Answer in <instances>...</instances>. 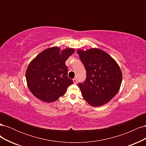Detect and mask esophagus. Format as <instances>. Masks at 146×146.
I'll use <instances>...</instances> for the list:
<instances>
[{
    "instance_id": "esophagus-1",
    "label": "esophagus",
    "mask_w": 146,
    "mask_h": 146,
    "mask_svg": "<svg viewBox=\"0 0 146 146\" xmlns=\"http://www.w3.org/2000/svg\"><path fill=\"white\" fill-rule=\"evenodd\" d=\"M73 82H74V83H77V78H74L73 79Z\"/></svg>"
}]
</instances>
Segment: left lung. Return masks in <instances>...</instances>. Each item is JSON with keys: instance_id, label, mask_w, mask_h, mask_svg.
<instances>
[{"instance_id": "left-lung-1", "label": "left lung", "mask_w": 146, "mask_h": 146, "mask_svg": "<svg viewBox=\"0 0 146 146\" xmlns=\"http://www.w3.org/2000/svg\"><path fill=\"white\" fill-rule=\"evenodd\" d=\"M77 53L86 71L85 80L78 84L83 98L93 107L108 103L120 89L122 74L119 65L99 48L78 50Z\"/></svg>"}]
</instances>
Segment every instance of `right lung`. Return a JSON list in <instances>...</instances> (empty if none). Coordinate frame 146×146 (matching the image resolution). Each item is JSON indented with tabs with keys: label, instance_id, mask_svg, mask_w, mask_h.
Here are the masks:
<instances>
[{
	"label": "right lung",
	"instance_id": "right-lung-1",
	"mask_svg": "<svg viewBox=\"0 0 146 146\" xmlns=\"http://www.w3.org/2000/svg\"><path fill=\"white\" fill-rule=\"evenodd\" d=\"M53 47L42 51L31 61L26 70L27 85L32 93L46 102L56 101L63 96L73 80L68 76L65 62L74 52V48L61 51Z\"/></svg>",
	"mask_w": 146,
	"mask_h": 146
}]
</instances>
